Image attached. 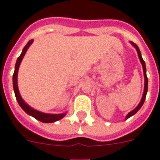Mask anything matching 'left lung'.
<instances>
[{"instance_id":"obj_1","label":"left lung","mask_w":160,"mask_h":160,"mask_svg":"<svg viewBox=\"0 0 160 160\" xmlns=\"http://www.w3.org/2000/svg\"><path fill=\"white\" fill-rule=\"evenodd\" d=\"M132 43V45L135 47V48H136V50H137V52H138V56H139V60H140V62L141 64H142V66H143V75H144V91H143V97H142V99H141V101L140 103L138 104L137 107L136 108L134 109V110H132V112H130L128 113V114L126 116V119H128V118H130L131 116H132L133 115H135L136 113V112H138V111L140 109V108L143 106V103H144V100L145 99H146V96H147V92H148V77H147V74H146V65H145V62L144 60H143V58H142V56H141V52L140 51H139V48H138V46L136 45L135 43L133 42H131Z\"/></svg>"}]
</instances>
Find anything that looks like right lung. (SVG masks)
<instances>
[{
    "label": "right lung",
    "mask_w": 160,
    "mask_h": 160,
    "mask_svg": "<svg viewBox=\"0 0 160 160\" xmlns=\"http://www.w3.org/2000/svg\"><path fill=\"white\" fill-rule=\"evenodd\" d=\"M32 42H33V40H30V41L27 43L26 45L24 46V48H23V51L22 52H21V56L17 58V63H16L15 65V71H14L13 77H12L14 92H15V96L16 98H17V102H18L20 106L22 108L23 110L26 112V113H28L30 116H33L34 118H36V119L40 120V121L43 122V123H53V122L57 121L59 119H62V118L65 116V113H64V114H46V113H43V112H38V111L35 110V109L32 108H30L29 106L22 100V98H21V95H20L19 93L18 87H17V73H18L20 64H21V60H22L24 54H25L26 51L28 50V47L31 45V44Z\"/></svg>",
    "instance_id": "obj_1"
}]
</instances>
